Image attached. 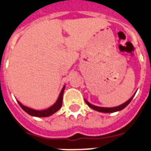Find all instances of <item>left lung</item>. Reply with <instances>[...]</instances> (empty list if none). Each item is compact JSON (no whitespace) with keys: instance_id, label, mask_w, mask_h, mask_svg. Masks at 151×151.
<instances>
[{"instance_id":"obj_1","label":"left lung","mask_w":151,"mask_h":151,"mask_svg":"<svg viewBox=\"0 0 151 151\" xmlns=\"http://www.w3.org/2000/svg\"><path fill=\"white\" fill-rule=\"evenodd\" d=\"M132 98L133 97H131V98H130V99L127 101V102H125L124 104H123L120 105V106H118V107H97V106H94V105H93V104H90L87 101H86V100H85V102H86V104H87L90 107H91V108L93 109V110H95V111H99V112H104V113H112V112H116V111H121V110L124 109V107H126L127 106V105L130 104V102L131 101Z\"/></svg>"}]
</instances>
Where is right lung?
Wrapping results in <instances>:
<instances>
[{"mask_svg": "<svg viewBox=\"0 0 151 151\" xmlns=\"http://www.w3.org/2000/svg\"><path fill=\"white\" fill-rule=\"evenodd\" d=\"M65 87H63L61 92H60V95H59V97H58V101L55 104H54L53 106H51L49 108L46 109V110H43V111H36V110H34V109H30L29 107H27L24 105L21 104L19 101H17L19 104V105L21 106V108L27 112L28 114L31 115V116H40V117H44V116H48L52 115L53 114H54L55 112L59 110V109L61 107L62 105V100H63V93H64V91Z\"/></svg>", "mask_w": 151, "mask_h": 151, "instance_id": "right-lung-1", "label": "right lung"}]
</instances>
